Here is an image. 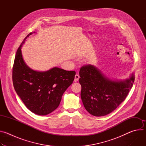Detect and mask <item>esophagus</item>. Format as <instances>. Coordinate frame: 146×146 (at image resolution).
<instances>
[{
    "label": "esophagus",
    "instance_id": "1",
    "mask_svg": "<svg viewBox=\"0 0 146 146\" xmlns=\"http://www.w3.org/2000/svg\"><path fill=\"white\" fill-rule=\"evenodd\" d=\"M80 78V76H79V75L78 74H76L75 75V77H74V81L75 82H77L78 80V79Z\"/></svg>",
    "mask_w": 146,
    "mask_h": 146
}]
</instances>
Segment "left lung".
Returning <instances> with one entry per match:
<instances>
[{
  "mask_svg": "<svg viewBox=\"0 0 146 146\" xmlns=\"http://www.w3.org/2000/svg\"><path fill=\"white\" fill-rule=\"evenodd\" d=\"M79 74L83 105L89 113L96 117L114 111L125 99L135 80L133 74L125 81L110 80L91 65L82 66Z\"/></svg>",
  "mask_w": 146,
  "mask_h": 146,
  "instance_id": "obj_1",
  "label": "left lung"
}]
</instances>
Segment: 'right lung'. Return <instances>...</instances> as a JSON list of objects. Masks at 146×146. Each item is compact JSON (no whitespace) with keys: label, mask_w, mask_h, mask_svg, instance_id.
Returning a JSON list of instances; mask_svg holds the SVG:
<instances>
[{"label":"right lung","mask_w":146,"mask_h":146,"mask_svg":"<svg viewBox=\"0 0 146 146\" xmlns=\"http://www.w3.org/2000/svg\"><path fill=\"white\" fill-rule=\"evenodd\" d=\"M32 34L27 36L17 50L13 68V82L25 106L35 114L45 115L58 107L62 95L73 83L76 72L56 67L43 72L29 68L23 59L21 48Z\"/></svg>","instance_id":"obj_1"}]
</instances>
